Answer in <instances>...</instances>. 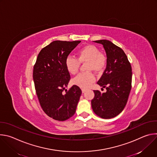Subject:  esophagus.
<instances>
[{"mask_svg":"<svg viewBox=\"0 0 157 157\" xmlns=\"http://www.w3.org/2000/svg\"><path fill=\"white\" fill-rule=\"evenodd\" d=\"M81 91H82V93H84L86 91V89L82 88V89H81Z\"/></svg>","mask_w":157,"mask_h":157,"instance_id":"34e87169","label":"esophagus"}]
</instances>
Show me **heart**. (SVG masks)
Returning a JSON list of instances; mask_svg holds the SVG:
<instances>
[{"mask_svg":"<svg viewBox=\"0 0 157 157\" xmlns=\"http://www.w3.org/2000/svg\"><path fill=\"white\" fill-rule=\"evenodd\" d=\"M77 57L68 56L65 59L67 71L71 75H75L79 70L80 63H86L87 71H102L106 66L107 58L100 53L98 48L93 44H88L81 48L76 53ZM95 75L91 71L81 73L73 79V84L82 88H87L94 81Z\"/></svg>","mask_w":157,"mask_h":157,"instance_id":"b5f03b06","label":"heart"}]
</instances>
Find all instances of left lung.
Listing matches in <instances>:
<instances>
[{
  "instance_id": "1",
  "label": "left lung",
  "mask_w": 157,
  "mask_h": 157,
  "mask_svg": "<svg viewBox=\"0 0 157 157\" xmlns=\"http://www.w3.org/2000/svg\"><path fill=\"white\" fill-rule=\"evenodd\" d=\"M94 41L102 44L106 53V68L97 83L107 91L94 90L91 106L97 116L111 119L119 115L127 104L132 87V67L124 52L113 42Z\"/></svg>"
}]
</instances>
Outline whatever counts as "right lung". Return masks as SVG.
<instances>
[{"label": "right lung", "instance_id": "right-lung-1", "mask_svg": "<svg viewBox=\"0 0 157 157\" xmlns=\"http://www.w3.org/2000/svg\"><path fill=\"white\" fill-rule=\"evenodd\" d=\"M80 42H52L40 51L33 67V78L40 105L49 117L56 121H66L75 114L82 93L76 85L63 93L70 79L65 59Z\"/></svg>", "mask_w": 157, "mask_h": 157}]
</instances>
